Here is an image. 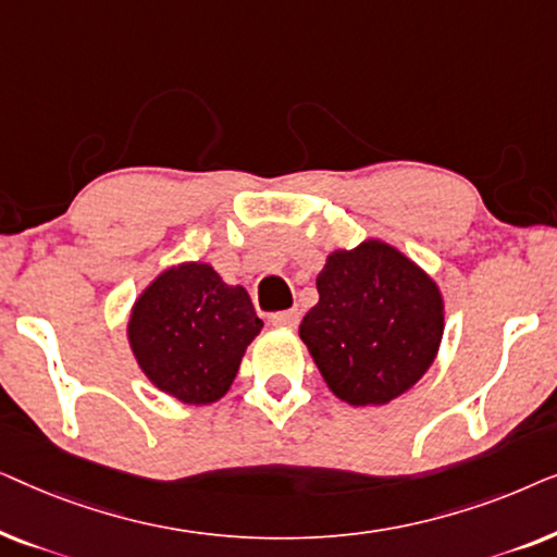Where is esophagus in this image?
Here are the masks:
<instances>
[{"label": "esophagus", "instance_id": "esophagus-1", "mask_svg": "<svg viewBox=\"0 0 557 557\" xmlns=\"http://www.w3.org/2000/svg\"><path fill=\"white\" fill-rule=\"evenodd\" d=\"M271 324L273 326H286V330H294V326L299 324V311H296V309L276 311V314H271Z\"/></svg>", "mask_w": 557, "mask_h": 557}]
</instances>
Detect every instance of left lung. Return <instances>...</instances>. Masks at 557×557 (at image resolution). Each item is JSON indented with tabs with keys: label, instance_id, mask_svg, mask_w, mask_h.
Wrapping results in <instances>:
<instances>
[{
	"label": "left lung",
	"instance_id": "8db88e82",
	"mask_svg": "<svg viewBox=\"0 0 557 557\" xmlns=\"http://www.w3.org/2000/svg\"><path fill=\"white\" fill-rule=\"evenodd\" d=\"M317 292L299 337L342 403L385 406L429 372L444 337V296L403 250L377 238L332 250Z\"/></svg>",
	"mask_w": 557,
	"mask_h": 557
}]
</instances>
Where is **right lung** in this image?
<instances>
[{"mask_svg":"<svg viewBox=\"0 0 557 557\" xmlns=\"http://www.w3.org/2000/svg\"><path fill=\"white\" fill-rule=\"evenodd\" d=\"M261 330L246 288L227 286L210 263L185 261L136 296L126 337L157 391L187 406H210L231 391Z\"/></svg>","mask_w":557,"mask_h":557,"instance_id":"1","label":"right lung"}]
</instances>
